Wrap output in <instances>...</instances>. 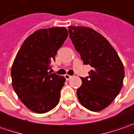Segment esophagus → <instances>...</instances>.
Returning a JSON list of instances; mask_svg holds the SVG:
<instances>
[{
    "label": "esophagus",
    "instance_id": "esophagus-1",
    "mask_svg": "<svg viewBox=\"0 0 134 134\" xmlns=\"http://www.w3.org/2000/svg\"><path fill=\"white\" fill-rule=\"evenodd\" d=\"M64 77H65V79H66L67 80H69V79L71 78L72 76H70V75H68V74H65V75H64Z\"/></svg>",
    "mask_w": 134,
    "mask_h": 134
}]
</instances>
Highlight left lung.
<instances>
[{"mask_svg":"<svg viewBox=\"0 0 134 134\" xmlns=\"http://www.w3.org/2000/svg\"><path fill=\"white\" fill-rule=\"evenodd\" d=\"M69 36L83 64H89V76L81 77L76 94L80 103L91 111L107 107L123 85L125 69L117 52L108 40L90 27L70 26Z\"/></svg>","mask_w":134,"mask_h":134,"instance_id":"1","label":"left lung"}]
</instances>
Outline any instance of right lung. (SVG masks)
Returning <instances> with one entry per match:
<instances>
[{
	"label": "right lung",
	"mask_w": 134,
	"mask_h": 134,
	"mask_svg": "<svg viewBox=\"0 0 134 134\" xmlns=\"http://www.w3.org/2000/svg\"><path fill=\"white\" fill-rule=\"evenodd\" d=\"M67 36L64 27L38 30L24 41L15 56L11 70L13 89L34 113H47L60 100L66 79L49 70Z\"/></svg>",
	"instance_id": "1"
}]
</instances>
